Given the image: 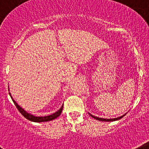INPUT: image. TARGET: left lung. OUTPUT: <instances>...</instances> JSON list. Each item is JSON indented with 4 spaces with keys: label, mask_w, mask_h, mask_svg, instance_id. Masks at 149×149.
Returning <instances> with one entry per match:
<instances>
[{
    "label": "left lung",
    "mask_w": 149,
    "mask_h": 149,
    "mask_svg": "<svg viewBox=\"0 0 149 149\" xmlns=\"http://www.w3.org/2000/svg\"><path fill=\"white\" fill-rule=\"evenodd\" d=\"M88 114H89L90 116H91V117L94 118V119H96V120H100V121H102V122H113V121H116V120H120V119H122V118H123V116H125V115L126 114V113H125L124 115H123V116H120V117L113 118V119H104V118L97 117V116H93V115L91 114V113H88Z\"/></svg>",
    "instance_id": "left-lung-1"
}]
</instances>
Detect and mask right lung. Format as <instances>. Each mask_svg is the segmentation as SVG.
I'll list each match as a JSON object with an SVG mask.
<instances>
[{
  "label": "right lung",
  "instance_id": "obj_1",
  "mask_svg": "<svg viewBox=\"0 0 149 149\" xmlns=\"http://www.w3.org/2000/svg\"><path fill=\"white\" fill-rule=\"evenodd\" d=\"M9 93V95H10V96H11L12 100H13L15 105L16 106V108H18V111H20V113H21L23 116H24L25 118H26L27 120H30V121H32V122H35V123H41V122L51 121V120H54V119H56V118L58 117V116H60V114H61V111H62L63 105L61 107V108H60L59 110H58V111H56V112H55L54 113H53V114H50V115H48V116H34V115L30 114V113H27V112H26L25 110L23 109V108H21L20 105H18V103L16 102L13 100V98L12 97V96H11V93Z\"/></svg>",
  "mask_w": 149,
  "mask_h": 149
}]
</instances>
